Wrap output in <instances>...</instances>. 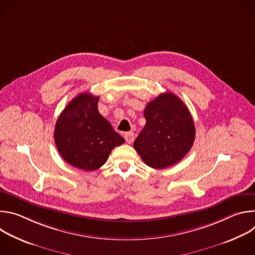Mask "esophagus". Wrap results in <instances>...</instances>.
I'll list each match as a JSON object with an SVG mask.
<instances>
[{
  "mask_svg": "<svg viewBox=\"0 0 255 255\" xmlns=\"http://www.w3.org/2000/svg\"><path fill=\"white\" fill-rule=\"evenodd\" d=\"M124 137H125L126 142L129 143V144H131V143L134 141V133H133V132H127V133H125Z\"/></svg>",
  "mask_w": 255,
  "mask_h": 255,
  "instance_id": "34e87169",
  "label": "esophagus"
}]
</instances>
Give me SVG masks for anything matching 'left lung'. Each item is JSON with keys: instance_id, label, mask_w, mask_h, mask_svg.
I'll list each match as a JSON object with an SVG mask.
<instances>
[{"instance_id": "left-lung-1", "label": "left lung", "mask_w": 255, "mask_h": 255, "mask_svg": "<svg viewBox=\"0 0 255 255\" xmlns=\"http://www.w3.org/2000/svg\"><path fill=\"white\" fill-rule=\"evenodd\" d=\"M146 119L133 147L143 161L162 169L175 164L192 148L196 129L188 107L172 93L160 94L144 109Z\"/></svg>"}]
</instances>
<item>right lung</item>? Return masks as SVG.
<instances>
[{"mask_svg": "<svg viewBox=\"0 0 255 255\" xmlns=\"http://www.w3.org/2000/svg\"><path fill=\"white\" fill-rule=\"evenodd\" d=\"M99 97L82 93L59 115L54 141L62 158L80 169L100 168L111 151L125 142L98 110Z\"/></svg>", "mask_w": 255, "mask_h": 255, "instance_id": "right-lung-1", "label": "right lung"}]
</instances>
